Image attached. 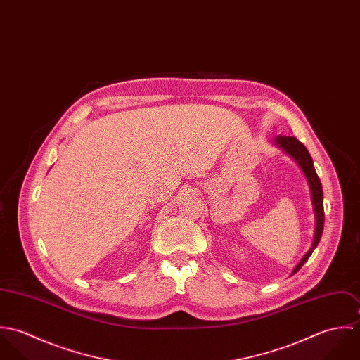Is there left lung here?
<instances>
[{
    "instance_id": "1",
    "label": "left lung",
    "mask_w": 360,
    "mask_h": 360,
    "mask_svg": "<svg viewBox=\"0 0 360 360\" xmlns=\"http://www.w3.org/2000/svg\"><path fill=\"white\" fill-rule=\"evenodd\" d=\"M273 144L276 147H278L280 150H283L287 155H290L301 167V170L304 172L307 181L309 184V190H310V200H311V205H313V213H314V234H313V243L309 248L308 252L304 255V257L298 262V264L294 267L291 276H294L308 260L309 257L311 255V252L314 251V248L317 247L321 234H323V227H324V209H323V188H321V183L320 179L314 170L313 166V160L311 156L309 154L307 147L298 141L295 137H285V136H278L273 140Z\"/></svg>"
}]
</instances>
